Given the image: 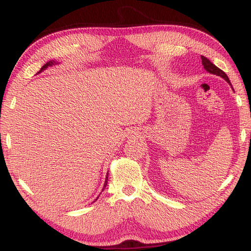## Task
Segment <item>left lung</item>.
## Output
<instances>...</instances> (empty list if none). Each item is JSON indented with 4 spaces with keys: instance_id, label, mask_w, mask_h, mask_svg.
Listing matches in <instances>:
<instances>
[{
    "instance_id": "8db88e82",
    "label": "left lung",
    "mask_w": 251,
    "mask_h": 251,
    "mask_svg": "<svg viewBox=\"0 0 251 251\" xmlns=\"http://www.w3.org/2000/svg\"><path fill=\"white\" fill-rule=\"evenodd\" d=\"M201 63H202V66H204V68H205V70L207 71V72H209V73H211V74H215V75H218V76H221L222 78H225L226 81L230 84V85H232L231 84V82H230V78L227 77V75L226 74L223 72L221 69H219L218 67H216L214 63H212L209 59H207L206 57H204V56H201Z\"/></svg>"
}]
</instances>
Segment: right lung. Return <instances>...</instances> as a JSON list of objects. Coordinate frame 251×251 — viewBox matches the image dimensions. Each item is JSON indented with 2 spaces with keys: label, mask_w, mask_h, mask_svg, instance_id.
<instances>
[{
  "label": "right lung",
  "mask_w": 251,
  "mask_h": 251,
  "mask_svg": "<svg viewBox=\"0 0 251 251\" xmlns=\"http://www.w3.org/2000/svg\"><path fill=\"white\" fill-rule=\"evenodd\" d=\"M55 63H57V62H55L54 60H51V61H49V62H46L45 65L41 68V70H40V72H42V71H44L45 69H47L49 67H50V66H52V65H55ZM40 72H37V73H40ZM106 182H108V175H106V178H105V182H104V186H103V189H102V191L104 190V188H105V185H106ZM99 197V196H98ZM97 197V199H98ZM97 199H96V201H97Z\"/></svg>",
  "instance_id": "right-lung-1"
}]
</instances>
